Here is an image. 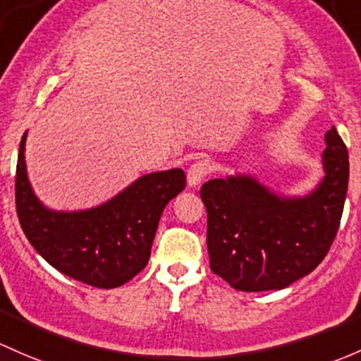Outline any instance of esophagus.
Segmentation results:
<instances>
[{"mask_svg": "<svg viewBox=\"0 0 361 361\" xmlns=\"http://www.w3.org/2000/svg\"><path fill=\"white\" fill-rule=\"evenodd\" d=\"M209 162L207 161H195L193 164L188 168V173H187V181H188V187H199L200 183H202L204 178L209 174Z\"/></svg>", "mask_w": 361, "mask_h": 361, "instance_id": "34e87169", "label": "esophagus"}]
</instances>
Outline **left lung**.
I'll return each instance as SVG.
<instances>
[{
	"mask_svg": "<svg viewBox=\"0 0 361 361\" xmlns=\"http://www.w3.org/2000/svg\"><path fill=\"white\" fill-rule=\"evenodd\" d=\"M325 145L324 178L306 195H279L250 174L202 185L211 270L233 289H286L327 256L343 216L350 161L334 126Z\"/></svg>",
	"mask_w": 361,
	"mask_h": 361,
	"instance_id": "1",
	"label": "left lung"
}]
</instances>
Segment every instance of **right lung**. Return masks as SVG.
<instances>
[{
  "mask_svg": "<svg viewBox=\"0 0 361 361\" xmlns=\"http://www.w3.org/2000/svg\"><path fill=\"white\" fill-rule=\"evenodd\" d=\"M25 140L27 131L18 147L15 202L30 245L55 270L91 287L114 289L130 282L149 263L162 211L185 188L183 169L143 174L91 209L53 211L30 187Z\"/></svg>",
  "mask_w": 361,
  "mask_h": 361,
  "instance_id": "obj_1",
  "label": "right lung"
}]
</instances>
